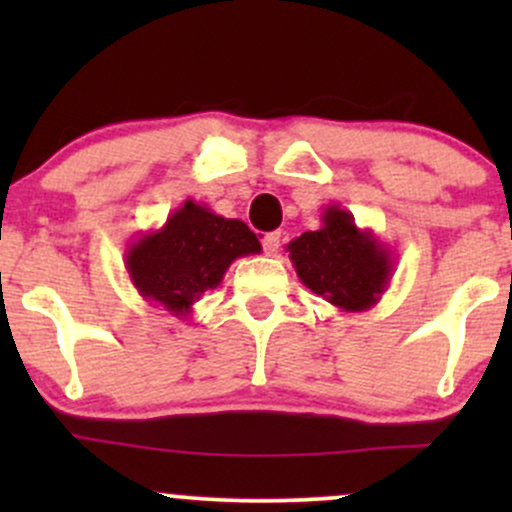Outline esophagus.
<instances>
[{"instance_id":"obj_1","label":"esophagus","mask_w":512,"mask_h":512,"mask_svg":"<svg viewBox=\"0 0 512 512\" xmlns=\"http://www.w3.org/2000/svg\"><path fill=\"white\" fill-rule=\"evenodd\" d=\"M262 245H264V252H267V255H276L281 248V233L279 231L267 233V236L262 238Z\"/></svg>"}]
</instances>
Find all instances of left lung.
Returning <instances> with one entry per match:
<instances>
[{
	"label": "left lung",
	"instance_id": "obj_1",
	"mask_svg": "<svg viewBox=\"0 0 512 512\" xmlns=\"http://www.w3.org/2000/svg\"><path fill=\"white\" fill-rule=\"evenodd\" d=\"M298 279L342 313H363L380 301L395 272V255L354 214L327 204L322 226L286 245Z\"/></svg>",
	"mask_w": 512,
	"mask_h": 512
}]
</instances>
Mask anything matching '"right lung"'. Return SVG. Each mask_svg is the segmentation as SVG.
Returning <instances> with one entry per match:
<instances>
[{
  "label": "right lung",
  "instance_id": "obj_1",
  "mask_svg": "<svg viewBox=\"0 0 512 512\" xmlns=\"http://www.w3.org/2000/svg\"><path fill=\"white\" fill-rule=\"evenodd\" d=\"M255 233L187 199L156 231L139 233L125 250L129 281L149 305L187 320L204 293L216 289L238 257L260 255Z\"/></svg>",
  "mask_w": 512,
  "mask_h": 512
}]
</instances>
